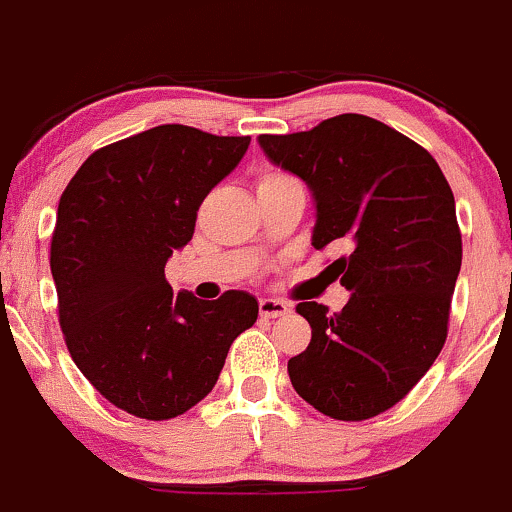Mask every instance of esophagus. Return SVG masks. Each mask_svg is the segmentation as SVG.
I'll return each instance as SVG.
<instances>
[{
    "instance_id": "esophagus-1",
    "label": "esophagus",
    "mask_w": 512,
    "mask_h": 512,
    "mask_svg": "<svg viewBox=\"0 0 512 512\" xmlns=\"http://www.w3.org/2000/svg\"><path fill=\"white\" fill-rule=\"evenodd\" d=\"M289 311H291V306L286 301H279V299H262L260 301V316L262 318H279V316H286Z\"/></svg>"
}]
</instances>
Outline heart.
Segmentation results:
<instances>
[{
	"label": "heart",
	"mask_w": 512,
	"mask_h": 512,
	"mask_svg": "<svg viewBox=\"0 0 512 512\" xmlns=\"http://www.w3.org/2000/svg\"><path fill=\"white\" fill-rule=\"evenodd\" d=\"M284 179H291V177L282 170H265V172H260V177H257V189L267 187V184L284 182Z\"/></svg>",
	"instance_id": "b5f03b06"
}]
</instances>
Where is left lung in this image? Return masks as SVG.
<instances>
[{"label": "left lung", "mask_w": 512, "mask_h": 512, "mask_svg": "<svg viewBox=\"0 0 512 512\" xmlns=\"http://www.w3.org/2000/svg\"><path fill=\"white\" fill-rule=\"evenodd\" d=\"M260 145L311 187L313 247H350L328 267L352 291L347 306H296L311 342L289 359L291 384L330 418H374L408 396L447 340L462 267L452 189L423 145L362 114L265 133Z\"/></svg>", "instance_id": "1"}]
</instances>
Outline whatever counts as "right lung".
<instances>
[{
  "instance_id": "add662e5",
  "label": "right lung",
  "mask_w": 512,
  "mask_h": 512,
  "mask_svg": "<svg viewBox=\"0 0 512 512\" xmlns=\"http://www.w3.org/2000/svg\"><path fill=\"white\" fill-rule=\"evenodd\" d=\"M250 136L165 123L94 150L58 204L50 272L72 362L121 411L187 413L216 386L257 301L174 294L170 255L192 240L206 194L235 170Z\"/></svg>"
}]
</instances>
